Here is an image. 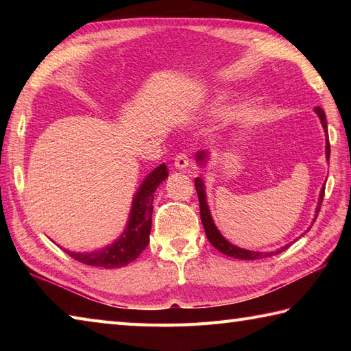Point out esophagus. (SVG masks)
Instances as JSON below:
<instances>
[{"mask_svg":"<svg viewBox=\"0 0 351 351\" xmlns=\"http://www.w3.org/2000/svg\"><path fill=\"white\" fill-rule=\"evenodd\" d=\"M189 164H190V160H189V156L185 155V154H178V155L175 156L173 166H175L178 170H185V169L189 167Z\"/></svg>","mask_w":351,"mask_h":351,"instance_id":"esophagus-1","label":"esophagus"}]
</instances>
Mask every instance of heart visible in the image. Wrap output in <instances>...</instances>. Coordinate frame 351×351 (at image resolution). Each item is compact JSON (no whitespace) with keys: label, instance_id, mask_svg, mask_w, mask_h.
Returning a JSON list of instances; mask_svg holds the SVG:
<instances>
[{"label":"heart","instance_id":"heart-1","mask_svg":"<svg viewBox=\"0 0 351 351\" xmlns=\"http://www.w3.org/2000/svg\"><path fill=\"white\" fill-rule=\"evenodd\" d=\"M221 99H223V93H221V92L215 93V95H214V98H213V104H217V102H220Z\"/></svg>","mask_w":351,"mask_h":351}]
</instances>
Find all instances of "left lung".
I'll return each mask as SVG.
<instances>
[{"label":"left lung","mask_w":351,"mask_h":351,"mask_svg":"<svg viewBox=\"0 0 351 351\" xmlns=\"http://www.w3.org/2000/svg\"><path fill=\"white\" fill-rule=\"evenodd\" d=\"M315 113L319 117V121H322L323 125V130L326 132V158L329 161V156H330V145H329V134H327V122H326V114L324 111L315 107ZM210 160V152L208 151H199L196 154V161L199 166L205 167V164ZM195 187L197 191V197H199V206H200V220H202V225L205 229V234L208 237V240L214 245L215 249L219 252L225 253V255L230 256V258H235V259H245V261H250V259H261V258H268V256H273V255H278V253L287 250L291 244H285L283 247L274 250V252H256V250H247V249H241L238 247V245H234L230 241H228L225 237L220 234V230L215 226V223L211 217V211H210V206H208L206 202V190H205V182L202 181V178H196L195 180ZM324 187L326 184L322 187V191H319V199H318V205H317V210H315V217L314 221L317 219V215L319 213V208H322V202H323V197H324ZM311 229V228H309ZM308 229V230H309Z\"/></svg>","instance_id":"left-lung-1"}]
</instances>
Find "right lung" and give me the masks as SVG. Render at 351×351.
Returning <instances> with one entry per match:
<instances>
[{
  "mask_svg": "<svg viewBox=\"0 0 351 351\" xmlns=\"http://www.w3.org/2000/svg\"><path fill=\"white\" fill-rule=\"evenodd\" d=\"M167 176L169 171L166 164H160L145 178L132 197L128 223L117 240L93 252H71L68 249H64V252L78 263L104 268L125 267L137 259L149 244V234L152 228L154 193L162 181H166Z\"/></svg>",
  "mask_w": 351,
  "mask_h": 351,
  "instance_id": "add662e5",
  "label": "right lung"
}]
</instances>
